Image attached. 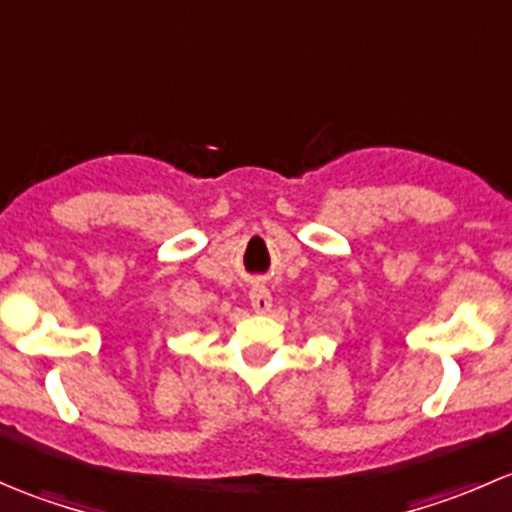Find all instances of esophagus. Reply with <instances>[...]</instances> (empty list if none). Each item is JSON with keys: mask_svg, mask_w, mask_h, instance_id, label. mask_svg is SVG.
I'll return each instance as SVG.
<instances>
[{"mask_svg": "<svg viewBox=\"0 0 512 512\" xmlns=\"http://www.w3.org/2000/svg\"><path fill=\"white\" fill-rule=\"evenodd\" d=\"M250 304H252V309H255V312H270V307H272L270 289L262 287V285L252 287V292H250Z\"/></svg>", "mask_w": 512, "mask_h": 512, "instance_id": "obj_1", "label": "esophagus"}]
</instances>
